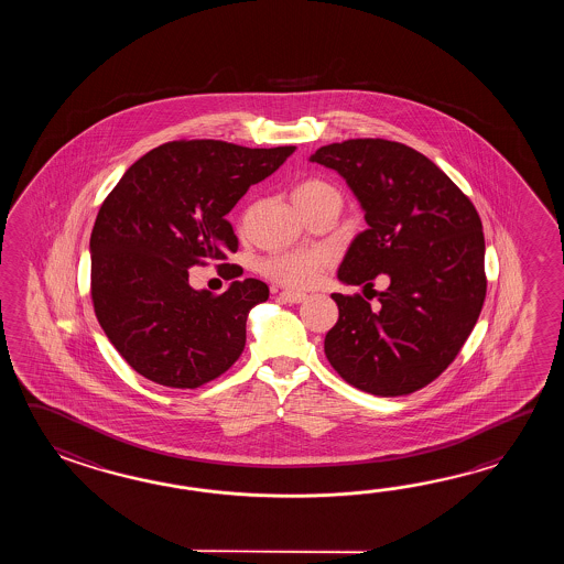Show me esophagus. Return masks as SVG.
Here are the masks:
<instances>
[{
  "label": "esophagus",
  "instance_id": "1",
  "mask_svg": "<svg viewBox=\"0 0 564 564\" xmlns=\"http://www.w3.org/2000/svg\"><path fill=\"white\" fill-rule=\"evenodd\" d=\"M280 299L288 302V304H300V302H304V300H306V294H302V292H294V290H284V292H280Z\"/></svg>",
  "mask_w": 564,
  "mask_h": 564
}]
</instances>
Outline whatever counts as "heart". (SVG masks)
<instances>
[{
    "mask_svg": "<svg viewBox=\"0 0 564 564\" xmlns=\"http://www.w3.org/2000/svg\"><path fill=\"white\" fill-rule=\"evenodd\" d=\"M335 199L340 204V193L330 183L321 180H308L300 183L294 192V202L302 212L314 205ZM333 264V256L326 250H294L268 256L262 262L264 276L288 288H311L321 280L324 272Z\"/></svg>",
    "mask_w": 564,
    "mask_h": 564,
    "instance_id": "heart-1",
    "label": "heart"
}]
</instances>
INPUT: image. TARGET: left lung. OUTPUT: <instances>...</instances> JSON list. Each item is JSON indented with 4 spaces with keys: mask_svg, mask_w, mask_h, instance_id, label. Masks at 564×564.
I'll use <instances>...</instances> for the list:
<instances>
[{
    "mask_svg": "<svg viewBox=\"0 0 564 564\" xmlns=\"http://www.w3.org/2000/svg\"><path fill=\"white\" fill-rule=\"evenodd\" d=\"M312 163L335 169L369 228L352 240L338 280L389 286L371 308L360 294H333L338 321L326 359L347 383L379 397L409 395L456 359L486 299L484 231L454 181L408 144L350 139L321 147Z\"/></svg>",
    "mask_w": 564,
    "mask_h": 564,
    "instance_id": "obj_1",
    "label": "left lung"
}]
</instances>
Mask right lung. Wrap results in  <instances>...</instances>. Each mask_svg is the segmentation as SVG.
I'll return each instance as SVG.
<instances>
[{"instance_id": "obj_1", "label": "right lung", "mask_w": 564, "mask_h": 564, "mask_svg": "<svg viewBox=\"0 0 564 564\" xmlns=\"http://www.w3.org/2000/svg\"><path fill=\"white\" fill-rule=\"evenodd\" d=\"M294 149L173 141L132 163L108 193L90 236L93 304L112 347L144 379L195 389L240 359L248 312L270 290L246 278L214 296L189 286V268L229 265L238 238L226 216Z\"/></svg>"}]
</instances>
